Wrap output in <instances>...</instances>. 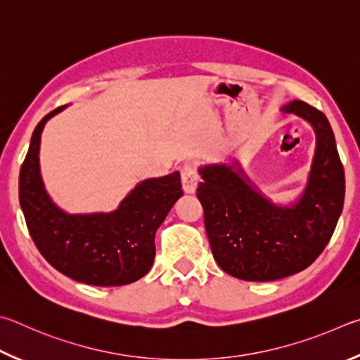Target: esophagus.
Here are the masks:
<instances>
[{
	"mask_svg": "<svg viewBox=\"0 0 360 360\" xmlns=\"http://www.w3.org/2000/svg\"><path fill=\"white\" fill-rule=\"evenodd\" d=\"M199 184V175L196 167L193 164H185L181 167V185H184V191L188 194L196 193V188Z\"/></svg>",
	"mask_w": 360,
	"mask_h": 360,
	"instance_id": "1",
	"label": "esophagus"
}]
</instances>
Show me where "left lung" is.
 Segmentation results:
<instances>
[{"label": "left lung", "instance_id": "left-lung-1", "mask_svg": "<svg viewBox=\"0 0 360 360\" xmlns=\"http://www.w3.org/2000/svg\"><path fill=\"white\" fill-rule=\"evenodd\" d=\"M283 110L307 120L316 132L310 176L297 202H270L237 162L199 169L198 199L204 207L212 255L238 280L274 281L311 266L343 210L345 169L329 120L304 101H292Z\"/></svg>", "mask_w": 360, "mask_h": 360}]
</instances>
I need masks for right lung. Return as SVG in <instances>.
Segmentation results:
<instances>
[{
    "mask_svg": "<svg viewBox=\"0 0 360 360\" xmlns=\"http://www.w3.org/2000/svg\"><path fill=\"white\" fill-rule=\"evenodd\" d=\"M65 107L37 123L20 167L18 199L30 236L50 266L69 278L93 286L129 285L153 266L156 229L184 196L180 174L141 181L110 213L63 212L44 188L39 145L44 124Z\"/></svg>",
    "mask_w": 360,
    "mask_h": 360,
    "instance_id": "add662e5",
    "label": "right lung"
}]
</instances>
